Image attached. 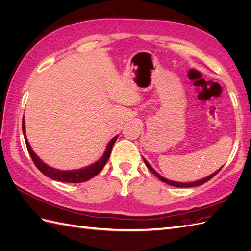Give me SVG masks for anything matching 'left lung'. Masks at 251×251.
Instances as JSON below:
<instances>
[{"instance_id": "1", "label": "left lung", "mask_w": 251, "mask_h": 251, "mask_svg": "<svg viewBox=\"0 0 251 251\" xmlns=\"http://www.w3.org/2000/svg\"><path fill=\"white\" fill-rule=\"evenodd\" d=\"M143 161H144V163H146V165L148 166V169L153 173L155 176L157 177V178H159L160 179L161 181H163L164 183H168V184H170V185H173V186H176V187H194V186H199V185H202V184H204L205 182H207V181H209L212 177L214 176H216V175L219 173V171L221 170H218L217 172H215L214 174H211L210 176H208V177H206V178H204V179H201V180H199V181H196V182H189V183H181V182H175V181H171V180H168V179H165V178H163L162 176H160V175H159L153 168H151V166L148 163V161L147 160H144L143 159Z\"/></svg>"}]
</instances>
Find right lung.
<instances>
[{
  "instance_id": "add662e5",
  "label": "right lung",
  "mask_w": 251,
  "mask_h": 251,
  "mask_svg": "<svg viewBox=\"0 0 251 251\" xmlns=\"http://www.w3.org/2000/svg\"><path fill=\"white\" fill-rule=\"evenodd\" d=\"M22 128H23V133H24L25 136V141H26V146L27 150L30 154V157H31L32 161L34 162L35 166L39 169L45 176L49 177L52 180H56V181H62V182H68V183H80V182H85L90 180L91 178L95 177L96 175L100 173L103 166L107 163L109 160V157L111 155V151L112 148L115 143L117 136H115L107 146V150H105L103 156L100 159V160L96 161L94 164L89 165L85 169L77 170V171H59L51 168V166L47 165L46 163H44L41 159L36 156V154L32 151L31 147L29 146V142L26 138V134H25V121L24 118H23V123H22Z\"/></svg>"
}]
</instances>
